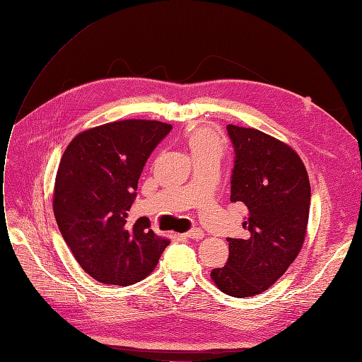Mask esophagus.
I'll return each instance as SVG.
<instances>
[{"instance_id":"1","label":"esophagus","mask_w":362,"mask_h":362,"mask_svg":"<svg viewBox=\"0 0 362 362\" xmlns=\"http://www.w3.org/2000/svg\"><path fill=\"white\" fill-rule=\"evenodd\" d=\"M186 238H192V240H202L204 237V231L199 230V228H195V230H191L189 233L185 234Z\"/></svg>"}]
</instances>
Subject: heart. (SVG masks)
Returning <instances> with one entry per match:
<instances>
[{"label":"heart","mask_w":362,"mask_h":362,"mask_svg":"<svg viewBox=\"0 0 362 362\" xmlns=\"http://www.w3.org/2000/svg\"><path fill=\"white\" fill-rule=\"evenodd\" d=\"M186 144L194 158V160L203 159H221L225 152V144L219 134L209 127H198L192 129L188 137H186Z\"/></svg>","instance_id":"obj_1"}]
</instances>
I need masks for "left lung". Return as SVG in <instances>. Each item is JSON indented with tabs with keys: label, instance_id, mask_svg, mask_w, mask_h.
<instances>
[{
	"label": "left lung",
	"instance_id": "left-lung-1",
	"mask_svg": "<svg viewBox=\"0 0 362 362\" xmlns=\"http://www.w3.org/2000/svg\"><path fill=\"white\" fill-rule=\"evenodd\" d=\"M235 160L233 203L247 207L245 238H228L226 265L210 277L226 296L246 298L269 289L303 247L310 209V182L298 153L255 128L228 125Z\"/></svg>",
	"mask_w": 362,
	"mask_h": 362
}]
</instances>
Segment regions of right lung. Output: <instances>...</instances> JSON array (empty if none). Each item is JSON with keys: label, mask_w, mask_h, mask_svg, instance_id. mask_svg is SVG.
<instances>
[{"label": "right lung", "mask_w": 362, "mask_h": 362, "mask_svg": "<svg viewBox=\"0 0 362 362\" xmlns=\"http://www.w3.org/2000/svg\"><path fill=\"white\" fill-rule=\"evenodd\" d=\"M171 128L159 120H116L77 134L61 158L53 213L76 261L100 284L140 282L170 245L149 219L132 222L128 211L147 158Z\"/></svg>", "instance_id": "right-lung-1"}]
</instances>
